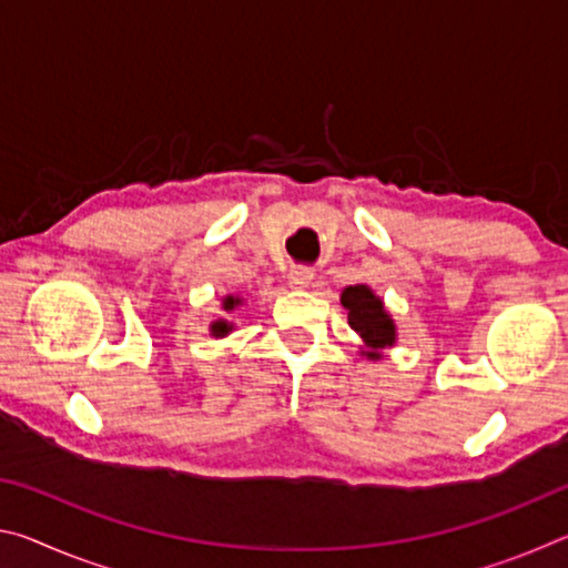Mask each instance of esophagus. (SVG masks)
<instances>
[{"instance_id":"esophagus-1","label":"esophagus","mask_w":568,"mask_h":568,"mask_svg":"<svg viewBox=\"0 0 568 568\" xmlns=\"http://www.w3.org/2000/svg\"><path fill=\"white\" fill-rule=\"evenodd\" d=\"M311 281H313L311 267H293V271L287 273V283H291V287H307Z\"/></svg>"}]
</instances>
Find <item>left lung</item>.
<instances>
[{
  "mask_svg": "<svg viewBox=\"0 0 568 568\" xmlns=\"http://www.w3.org/2000/svg\"><path fill=\"white\" fill-rule=\"evenodd\" d=\"M341 305L348 311V325L361 335V353L371 361L383 358V351L396 343V323L381 297L368 285H348L341 293Z\"/></svg>",
  "mask_w": 568,
  "mask_h": 568,
  "instance_id": "8db88e82",
  "label": "left lung"
}]
</instances>
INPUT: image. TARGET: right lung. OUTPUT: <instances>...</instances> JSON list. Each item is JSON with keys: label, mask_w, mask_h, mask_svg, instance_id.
<instances>
[{"label": "right lung", "mask_w": 568, "mask_h": 568, "mask_svg": "<svg viewBox=\"0 0 568 568\" xmlns=\"http://www.w3.org/2000/svg\"><path fill=\"white\" fill-rule=\"evenodd\" d=\"M237 305H243V297H237V295H225L223 297V311L225 313L235 311ZM233 328H235L233 323H227L225 318H217L215 323H210V335H215V338H225V335L233 331Z\"/></svg>", "instance_id": "obj_1"}]
</instances>
